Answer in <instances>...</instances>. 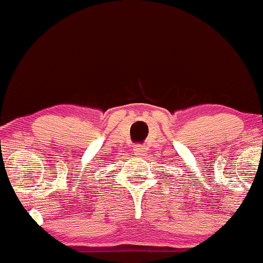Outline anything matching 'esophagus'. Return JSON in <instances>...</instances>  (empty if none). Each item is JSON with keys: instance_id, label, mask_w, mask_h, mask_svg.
Wrapping results in <instances>:
<instances>
[{"instance_id": "1", "label": "esophagus", "mask_w": 263, "mask_h": 263, "mask_svg": "<svg viewBox=\"0 0 263 263\" xmlns=\"http://www.w3.org/2000/svg\"><path fill=\"white\" fill-rule=\"evenodd\" d=\"M134 151L136 155H144L146 153V147L142 146V144H136L134 147Z\"/></svg>"}]
</instances>
